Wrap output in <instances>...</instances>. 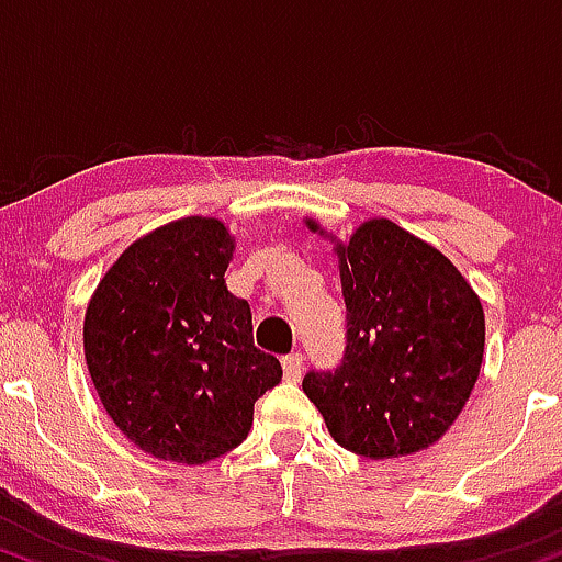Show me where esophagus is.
I'll list each match as a JSON object with an SVG mask.
<instances>
[{
    "label": "esophagus",
    "instance_id": "obj_1",
    "mask_svg": "<svg viewBox=\"0 0 562 562\" xmlns=\"http://www.w3.org/2000/svg\"><path fill=\"white\" fill-rule=\"evenodd\" d=\"M281 366H283V380H286V382H297L300 380V374H302V356H300V352H289V356H283Z\"/></svg>",
    "mask_w": 562,
    "mask_h": 562
}]
</instances>
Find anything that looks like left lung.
Instances as JSON below:
<instances>
[{
    "label": "left lung",
    "mask_w": 562,
    "mask_h": 562,
    "mask_svg": "<svg viewBox=\"0 0 562 562\" xmlns=\"http://www.w3.org/2000/svg\"><path fill=\"white\" fill-rule=\"evenodd\" d=\"M313 233H324L307 220ZM348 307L337 369L302 390L342 449L369 459L425 451L462 414L483 363V305L449 257L390 220L334 247Z\"/></svg>",
    "instance_id": "left-lung-1"
}]
</instances>
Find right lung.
<instances>
[{
	"instance_id": "1",
	"label": "right lung",
	"mask_w": 562,
	"mask_h": 562,
	"mask_svg": "<svg viewBox=\"0 0 562 562\" xmlns=\"http://www.w3.org/2000/svg\"><path fill=\"white\" fill-rule=\"evenodd\" d=\"M233 236L214 217H182L119 255L85 315V358L100 403L137 449L204 464L249 435L255 401L281 382L255 348L247 300L225 270Z\"/></svg>"
}]
</instances>
